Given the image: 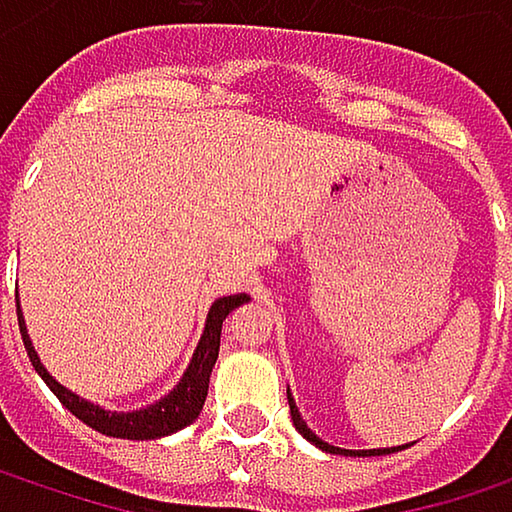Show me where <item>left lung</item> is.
Instances as JSON below:
<instances>
[{"label":"left lung","instance_id":"8db88e82","mask_svg":"<svg viewBox=\"0 0 512 512\" xmlns=\"http://www.w3.org/2000/svg\"><path fill=\"white\" fill-rule=\"evenodd\" d=\"M287 403H290V418H293V427L311 442V445H317L320 451H326V454H341V457H385V454H394V451H403L400 445L397 448H370V451H347V448H335V445H329V442H323L305 421H302V415H299V409H296V403H293V394H290V388H287Z\"/></svg>","mask_w":512,"mask_h":512}]
</instances>
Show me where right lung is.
<instances>
[{
	"mask_svg": "<svg viewBox=\"0 0 512 512\" xmlns=\"http://www.w3.org/2000/svg\"><path fill=\"white\" fill-rule=\"evenodd\" d=\"M243 302H249V293H234V296H222L210 305L207 311V323H204V335L195 347V353L189 358V367L183 370L180 382L165 394L159 397L156 403L145 406V409H136V412H112V409H103L85 397H79L76 391L64 388L50 370L44 367L41 356L35 353L32 347V338H29V329H26V320H23V311H20V302H17V320H20V332H23V344H26V353L32 358L35 370L41 373V379L50 385V391L64 403V409H70L82 424H88L91 430L103 433V436H112V439H136V442H145V439H162V436H171L183 427H189L201 409H204V400H207V388H210V373L216 367V358H219V341H222V323L225 317L240 308Z\"/></svg>",
	"mask_w": 512,
	"mask_h": 512,
	"instance_id": "obj_1",
	"label": "right lung"
}]
</instances>
